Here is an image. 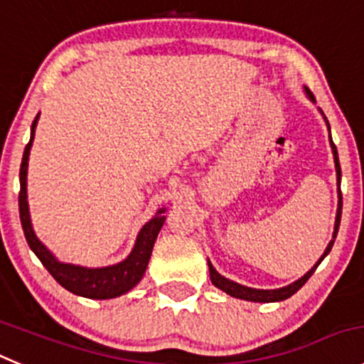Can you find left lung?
I'll list each match as a JSON object with an SVG mask.
<instances>
[{
	"label": "left lung",
	"instance_id": "left-lung-1",
	"mask_svg": "<svg viewBox=\"0 0 364 364\" xmlns=\"http://www.w3.org/2000/svg\"><path fill=\"white\" fill-rule=\"evenodd\" d=\"M304 91H306V96L311 100V102L316 103V100H314L313 92H311L309 89L304 87ZM318 110H320V112H321V109H318ZM321 116H323V112H321ZM323 119H325V123H327V128H328V143H331L332 155H334L336 186H338V209H336V220H334V232H332V240L328 241L327 248H325L323 254H321V257L316 261V264H314L313 268H311L309 272L306 273V275L300 277L299 280H295V282H291V284H289V286H284V288H279V289H255V288H248V286H243V284L234 282V280L227 279V277H223V275H221V273H218L216 269H214V266L210 264L209 259H207V264H209V273H210V282H213L218 289H221V291L227 293V295L234 296V299L248 300V302H261V304L282 302V300L289 299V296L295 295V293L299 291L300 288H302L304 284H306L307 280H309V277L314 273V269L318 268V264H320V262L323 261L325 257H327L328 252H331L332 245H334V240H336V234H338V228H340L341 205H343V202H341V168H340V159H338V150H336L334 143H332L331 127H328L327 117L323 116Z\"/></svg>",
	"mask_w": 364,
	"mask_h": 364
}]
</instances>
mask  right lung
Returning <instances> with one entry per match:
<instances>
[{
    "label": "right lung",
    "mask_w": 364,
    "mask_h": 364,
    "mask_svg": "<svg viewBox=\"0 0 364 364\" xmlns=\"http://www.w3.org/2000/svg\"><path fill=\"white\" fill-rule=\"evenodd\" d=\"M39 121V114L32 123V132H30V143L26 144L23 154V162H21L19 171V218L23 225L24 237L28 241L33 254L39 257L44 268L51 273L55 280L60 284L62 288L71 291L73 295L85 296L92 300H107L116 299V296L124 295L130 289H134L143 279L144 272L150 262L151 250H154L155 240L166 221V209H159L150 221L143 225L134 243L132 252L123 259L110 266H102V268H87V266L71 264V262L58 261L43 245V241L36 236V230L32 227V218H30L28 209V195H26V175H28V159L30 150H32L33 137H36V127Z\"/></svg>",
    "instance_id": "1"
}]
</instances>
